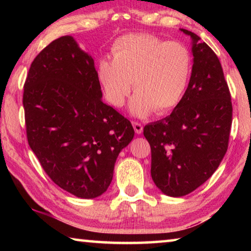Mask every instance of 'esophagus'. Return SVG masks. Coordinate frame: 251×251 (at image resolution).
Here are the masks:
<instances>
[{
    "instance_id": "34e87169",
    "label": "esophagus",
    "mask_w": 251,
    "mask_h": 251,
    "mask_svg": "<svg viewBox=\"0 0 251 251\" xmlns=\"http://www.w3.org/2000/svg\"><path fill=\"white\" fill-rule=\"evenodd\" d=\"M133 127L136 131V134H142L143 133V125L141 123H137V122H133Z\"/></svg>"
}]
</instances>
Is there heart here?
<instances>
[{"mask_svg":"<svg viewBox=\"0 0 251 251\" xmlns=\"http://www.w3.org/2000/svg\"><path fill=\"white\" fill-rule=\"evenodd\" d=\"M113 59L100 58L97 77L110 104L122 107L134 83L129 109L144 117L171 112L180 103L192 74V55L184 44L150 34H127L112 46Z\"/></svg>","mask_w":251,"mask_h":251,"instance_id":"b5f03b06","label":"heart"}]
</instances>
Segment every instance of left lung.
I'll use <instances>...</instances> for the list:
<instances>
[{
	"label": "left lung",
	"mask_w": 251,
	"mask_h": 251,
	"mask_svg": "<svg viewBox=\"0 0 251 251\" xmlns=\"http://www.w3.org/2000/svg\"><path fill=\"white\" fill-rule=\"evenodd\" d=\"M193 69L185 95L172 114L144 127L151 150V174L161 193L181 197L202 185L228 148L231 97L217 55L196 34Z\"/></svg>",
	"instance_id": "obj_1"
}]
</instances>
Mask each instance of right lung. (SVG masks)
<instances>
[{"instance_id": "right-lung-1", "label": "right lung", "mask_w": 251, "mask_h": 251, "mask_svg": "<svg viewBox=\"0 0 251 251\" xmlns=\"http://www.w3.org/2000/svg\"><path fill=\"white\" fill-rule=\"evenodd\" d=\"M101 97L94 59L70 35L34 58L24 85L29 147L55 184L83 199L107 190L117 157L135 134Z\"/></svg>"}]
</instances>
